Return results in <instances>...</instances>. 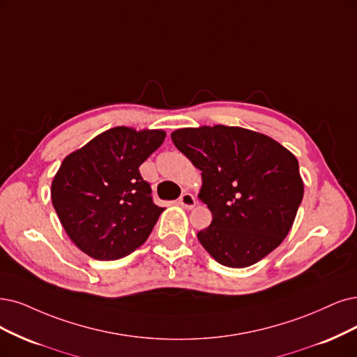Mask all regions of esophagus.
<instances>
[{"mask_svg":"<svg viewBox=\"0 0 357 357\" xmlns=\"http://www.w3.org/2000/svg\"><path fill=\"white\" fill-rule=\"evenodd\" d=\"M179 204L182 207H185V208H192V207H195L197 200H195V197L191 192H183L179 197Z\"/></svg>","mask_w":357,"mask_h":357,"instance_id":"1","label":"esophagus"}]
</instances>
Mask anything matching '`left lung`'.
<instances>
[{"mask_svg": "<svg viewBox=\"0 0 357 357\" xmlns=\"http://www.w3.org/2000/svg\"><path fill=\"white\" fill-rule=\"evenodd\" d=\"M170 137L202 170L199 197L213 218L197 236L208 255L223 266L247 268L273 252L303 200L296 155L266 135L236 126L183 128Z\"/></svg>", "mask_w": 357, "mask_h": 357, "instance_id": "left-lung-1", "label": "left lung"}]
</instances>
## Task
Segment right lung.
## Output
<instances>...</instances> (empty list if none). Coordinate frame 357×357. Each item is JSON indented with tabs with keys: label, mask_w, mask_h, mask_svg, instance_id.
Wrapping results in <instances>:
<instances>
[{
	"label": "right lung",
	"mask_w": 357,
	"mask_h": 357,
	"mask_svg": "<svg viewBox=\"0 0 357 357\" xmlns=\"http://www.w3.org/2000/svg\"><path fill=\"white\" fill-rule=\"evenodd\" d=\"M165 130L116 126L64 158L51 183L61 225L79 250L116 260L145 243L163 207L153 203L139 166L165 141Z\"/></svg>",
	"instance_id": "obj_1"
}]
</instances>
